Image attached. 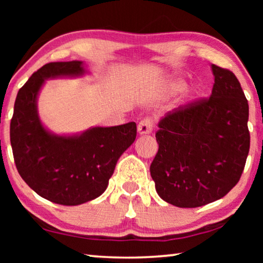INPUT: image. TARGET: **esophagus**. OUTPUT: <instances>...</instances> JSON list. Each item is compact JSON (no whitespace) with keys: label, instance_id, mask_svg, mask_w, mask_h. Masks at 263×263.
<instances>
[{"label":"esophagus","instance_id":"34e87169","mask_svg":"<svg viewBox=\"0 0 263 263\" xmlns=\"http://www.w3.org/2000/svg\"><path fill=\"white\" fill-rule=\"evenodd\" d=\"M138 133H139L140 136H144V135H149V133H152L153 131V123L151 121L149 118H145L142 119V121L138 124Z\"/></svg>","mask_w":263,"mask_h":263}]
</instances>
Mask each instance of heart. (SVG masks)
<instances>
[{
    "instance_id": "heart-1",
    "label": "heart",
    "mask_w": 263,
    "mask_h": 263,
    "mask_svg": "<svg viewBox=\"0 0 263 263\" xmlns=\"http://www.w3.org/2000/svg\"><path fill=\"white\" fill-rule=\"evenodd\" d=\"M184 80L181 77H177V75H173V77H169L163 81V88L166 89L168 92L171 94H174V92H177L183 89L184 87ZM197 94V87L193 84L189 88H186L185 90V97L186 100H193L194 97Z\"/></svg>"
}]
</instances>
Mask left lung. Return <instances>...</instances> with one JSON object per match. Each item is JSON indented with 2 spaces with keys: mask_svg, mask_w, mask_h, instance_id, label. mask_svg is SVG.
<instances>
[{
  "mask_svg": "<svg viewBox=\"0 0 263 263\" xmlns=\"http://www.w3.org/2000/svg\"><path fill=\"white\" fill-rule=\"evenodd\" d=\"M210 99L181 106L159 122L149 172L158 195L179 208L205 205L238 183L249 152L248 102L235 75L211 65Z\"/></svg>",
  "mask_w": 263,
  "mask_h": 263,
  "instance_id": "1",
  "label": "left lung"
}]
</instances>
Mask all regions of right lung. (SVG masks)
I'll list each match as a JSON object with an SVG mask.
<instances>
[{
  "instance_id": "add662e5",
  "label": "right lung",
  "mask_w": 263,
  "mask_h": 263,
  "mask_svg": "<svg viewBox=\"0 0 263 263\" xmlns=\"http://www.w3.org/2000/svg\"><path fill=\"white\" fill-rule=\"evenodd\" d=\"M83 61L50 62L20 89L10 124V142L22 179L43 198L61 205L92 201L108 188L118 159L136 140L135 122L58 135L39 117L38 97L46 80L82 78Z\"/></svg>"
}]
</instances>
